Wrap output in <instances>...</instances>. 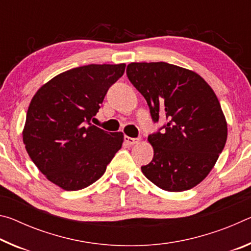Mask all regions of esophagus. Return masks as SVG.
<instances>
[{
	"label": "esophagus",
	"mask_w": 251,
	"mask_h": 251,
	"mask_svg": "<svg viewBox=\"0 0 251 251\" xmlns=\"http://www.w3.org/2000/svg\"><path fill=\"white\" fill-rule=\"evenodd\" d=\"M124 139H125V142L128 144V145H135V144H137L139 142V138L128 137V136H125Z\"/></svg>",
	"instance_id": "1"
}]
</instances>
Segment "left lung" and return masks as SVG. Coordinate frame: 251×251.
<instances>
[{
	"instance_id": "obj_1",
	"label": "left lung",
	"mask_w": 251,
	"mask_h": 251,
	"mask_svg": "<svg viewBox=\"0 0 251 251\" xmlns=\"http://www.w3.org/2000/svg\"><path fill=\"white\" fill-rule=\"evenodd\" d=\"M127 77L145 97L151 120L164 124L148 136L154 157L142 172L167 192H184L203 180L227 141L217 96L198 74L165 62L130 63Z\"/></svg>"
}]
</instances>
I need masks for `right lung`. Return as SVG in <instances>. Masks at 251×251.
I'll return each instance as SVG.
<instances>
[{
    "label": "right lung",
    "instance_id": "right-lung-1",
    "mask_svg": "<svg viewBox=\"0 0 251 251\" xmlns=\"http://www.w3.org/2000/svg\"><path fill=\"white\" fill-rule=\"evenodd\" d=\"M125 64H90L66 71L31 100L23 130L27 154L40 172L65 190H79L103 176L121 150L123 133L92 124Z\"/></svg>",
    "mask_w": 251,
    "mask_h": 251
}]
</instances>
